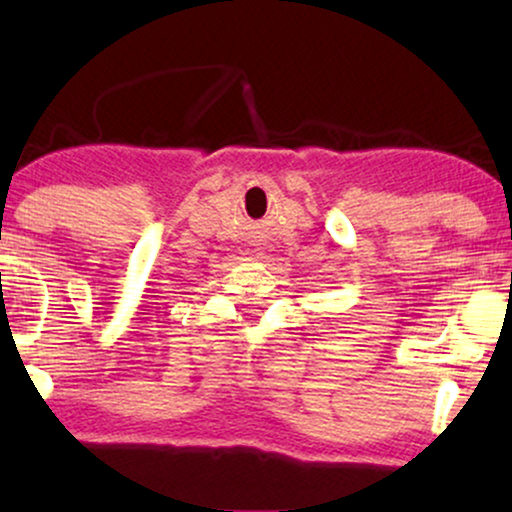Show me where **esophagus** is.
<instances>
[{"label": "esophagus", "instance_id": "obj_1", "mask_svg": "<svg viewBox=\"0 0 512 512\" xmlns=\"http://www.w3.org/2000/svg\"><path fill=\"white\" fill-rule=\"evenodd\" d=\"M256 254H258V256H263V251H256Z\"/></svg>", "mask_w": 512, "mask_h": 512}]
</instances>
